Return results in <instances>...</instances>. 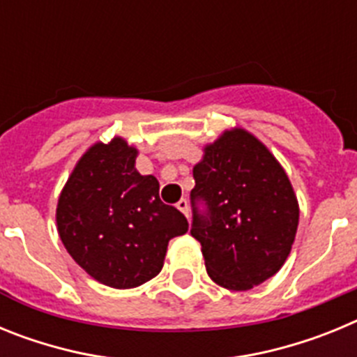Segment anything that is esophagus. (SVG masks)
Segmentation results:
<instances>
[{"instance_id":"obj_1","label":"esophagus","mask_w":357,"mask_h":357,"mask_svg":"<svg viewBox=\"0 0 357 357\" xmlns=\"http://www.w3.org/2000/svg\"><path fill=\"white\" fill-rule=\"evenodd\" d=\"M176 209L182 211V213H184L185 216H189V204H188V200H185V198H181V200L176 202Z\"/></svg>"}]
</instances>
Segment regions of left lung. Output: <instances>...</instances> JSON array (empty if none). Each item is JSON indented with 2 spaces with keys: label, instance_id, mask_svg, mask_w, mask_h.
<instances>
[{
  "label": "left lung",
  "instance_id": "1",
  "mask_svg": "<svg viewBox=\"0 0 357 357\" xmlns=\"http://www.w3.org/2000/svg\"><path fill=\"white\" fill-rule=\"evenodd\" d=\"M193 176L191 236L211 279L247 291L275 275L298 227V202L279 160L250 132L232 128L204 148Z\"/></svg>",
  "mask_w": 357,
  "mask_h": 357
}]
</instances>
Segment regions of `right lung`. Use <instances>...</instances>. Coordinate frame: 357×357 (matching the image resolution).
<instances>
[{
  "label": "right lung",
  "mask_w": 357,
  "mask_h": 357,
  "mask_svg": "<svg viewBox=\"0 0 357 357\" xmlns=\"http://www.w3.org/2000/svg\"><path fill=\"white\" fill-rule=\"evenodd\" d=\"M135 157L137 150L121 137L93 144L56 206L66 250L93 279L116 289L153 279L169 239L189 229L181 211L160 202L155 176L135 169Z\"/></svg>",
  "instance_id": "right-lung-1"
}]
</instances>
